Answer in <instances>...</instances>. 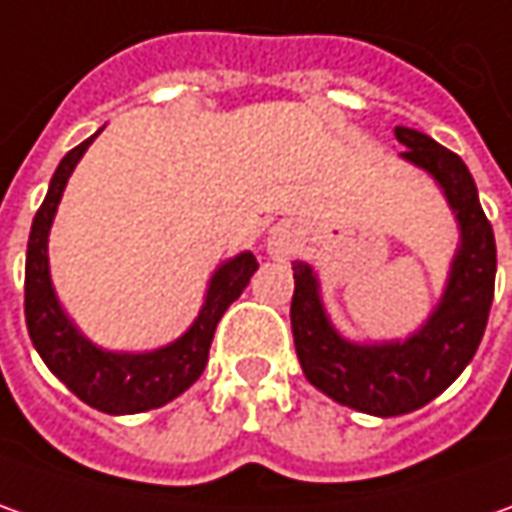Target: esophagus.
<instances>
[{
  "label": "esophagus",
  "instance_id": "1",
  "mask_svg": "<svg viewBox=\"0 0 512 512\" xmlns=\"http://www.w3.org/2000/svg\"><path fill=\"white\" fill-rule=\"evenodd\" d=\"M297 243H300V232H297V226H291V223H277L272 232H269V240H266V252L274 260H283V257H289L294 249H297Z\"/></svg>",
  "mask_w": 512,
  "mask_h": 512
}]
</instances>
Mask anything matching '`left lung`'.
<instances>
[{"label":"left lung","mask_w":512,"mask_h":512,"mask_svg":"<svg viewBox=\"0 0 512 512\" xmlns=\"http://www.w3.org/2000/svg\"><path fill=\"white\" fill-rule=\"evenodd\" d=\"M399 158L428 172L459 226L448 283L428 320L399 340L357 343L331 323L320 277L294 260L291 334L303 374L317 391L371 416H402L436 399L473 360L482 343L496 283V240L465 161L431 135L397 127Z\"/></svg>","instance_id":"left-lung-1"}]
</instances>
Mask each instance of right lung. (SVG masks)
<instances>
[{"label":"right lung","instance_id":"add662e5","mask_svg":"<svg viewBox=\"0 0 512 512\" xmlns=\"http://www.w3.org/2000/svg\"><path fill=\"white\" fill-rule=\"evenodd\" d=\"M98 133L64 155L30 226L25 263L27 334L47 368L62 379L81 402L113 416L144 414L181 397L186 388L201 377L223 311L249 286L252 274L257 272V260L252 252H240L223 260L209 277L198 317L172 343L152 348V351H107L93 340H87L79 326L70 320V314L64 311L62 300L53 289L47 238H50V226L62 201L64 186Z\"/></svg>","mask_w":512,"mask_h":512}]
</instances>
